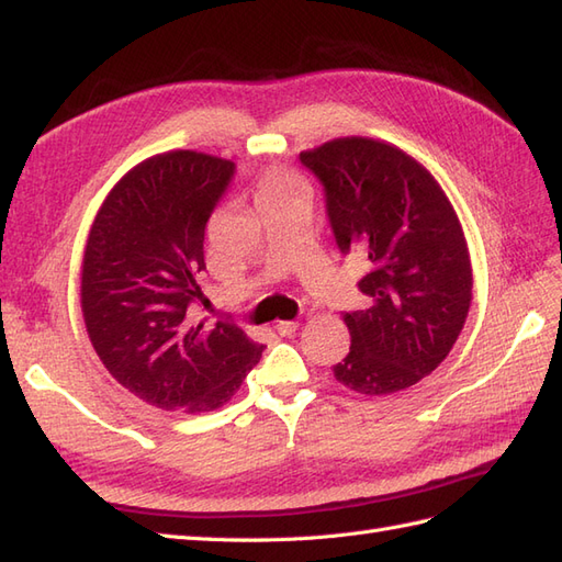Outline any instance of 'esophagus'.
Listing matches in <instances>:
<instances>
[{"instance_id":"1","label":"esophagus","mask_w":562,"mask_h":562,"mask_svg":"<svg viewBox=\"0 0 562 562\" xmlns=\"http://www.w3.org/2000/svg\"><path fill=\"white\" fill-rule=\"evenodd\" d=\"M276 329H278V335L290 337V335H294L296 329H299V323H296V321H280V323L276 325Z\"/></svg>"}]
</instances>
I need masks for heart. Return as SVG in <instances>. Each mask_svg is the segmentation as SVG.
<instances>
[{
  "label": "heart",
  "instance_id": "heart-1",
  "mask_svg": "<svg viewBox=\"0 0 562 562\" xmlns=\"http://www.w3.org/2000/svg\"><path fill=\"white\" fill-rule=\"evenodd\" d=\"M308 196V187L294 172L286 170H270L261 178L256 187V206L261 209L266 204H276V201L282 199H306Z\"/></svg>",
  "mask_w": 562,
  "mask_h": 562
}]
</instances>
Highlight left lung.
Instances as JSON below:
<instances>
[{"label":"left lung","mask_w":562,"mask_h":562,"mask_svg":"<svg viewBox=\"0 0 562 562\" xmlns=\"http://www.w3.org/2000/svg\"><path fill=\"white\" fill-rule=\"evenodd\" d=\"M325 187L341 254L361 256L370 308L344 313L351 347L335 380L366 396L408 390L435 370L472 301L468 241L435 176L396 144L339 137L301 151Z\"/></svg>","instance_id":"obj_1"}]
</instances>
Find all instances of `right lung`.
I'll use <instances>...</instances> for the list:
<instances>
[{
	"label": "right lung",
	"mask_w": 562,
	"mask_h": 562,
	"mask_svg": "<svg viewBox=\"0 0 562 562\" xmlns=\"http://www.w3.org/2000/svg\"><path fill=\"white\" fill-rule=\"evenodd\" d=\"M235 180L227 158L176 149L137 164L99 206L82 256L80 306L113 380L161 411L209 413L237 394L261 344L237 325L190 323L213 209Z\"/></svg>",
	"instance_id": "1"
}]
</instances>
